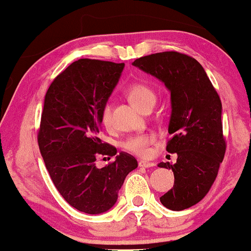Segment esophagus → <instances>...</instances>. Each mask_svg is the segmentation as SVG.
Instances as JSON below:
<instances>
[{
    "label": "esophagus",
    "instance_id": "1",
    "mask_svg": "<svg viewBox=\"0 0 251 251\" xmlns=\"http://www.w3.org/2000/svg\"><path fill=\"white\" fill-rule=\"evenodd\" d=\"M138 165H139V168H145V169H149V168H152V166H154V163H151V162H144V160H140V162L138 163Z\"/></svg>",
    "mask_w": 251,
    "mask_h": 251
}]
</instances>
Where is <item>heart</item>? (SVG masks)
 <instances>
[{
	"label": "heart",
	"mask_w": 251,
	"mask_h": 251,
	"mask_svg": "<svg viewBox=\"0 0 251 251\" xmlns=\"http://www.w3.org/2000/svg\"><path fill=\"white\" fill-rule=\"evenodd\" d=\"M128 99L133 102L138 108L145 109L149 105L155 101V93L150 86L145 83H133L127 88ZM101 120L106 127H111L112 125V106L107 102L103 106L101 112ZM155 137L153 134H138L129 137L123 143L124 150L133 153L138 157H148L151 153V145L154 144Z\"/></svg>",
	"instance_id": "obj_1"
}]
</instances>
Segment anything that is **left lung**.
Returning <instances> with one entry per match:
<instances>
[{
    "mask_svg": "<svg viewBox=\"0 0 251 251\" xmlns=\"http://www.w3.org/2000/svg\"><path fill=\"white\" fill-rule=\"evenodd\" d=\"M132 65L159 79L171 93L172 138L166 151L177 153V162L158 164L175 175L174 188L160 201L174 211L188 209L208 194L226 154L221 99L201 63L185 54L155 53Z\"/></svg>",
    "mask_w": 251,
    "mask_h": 251,
    "instance_id": "obj_1",
    "label": "left lung"
}]
</instances>
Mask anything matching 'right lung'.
I'll list each match as a JSON object with an SVG mask.
<instances>
[{"mask_svg": "<svg viewBox=\"0 0 251 251\" xmlns=\"http://www.w3.org/2000/svg\"><path fill=\"white\" fill-rule=\"evenodd\" d=\"M124 63L80 59L50 83L45 97L37 143L54 185L70 205L99 215L116 204L129 172L137 169L133 155L120 152L101 169L99 156L117 149L99 138L101 112L117 86Z\"/></svg>", "mask_w": 251, "mask_h": 251, "instance_id": "add662e5", "label": "right lung"}]
</instances>
